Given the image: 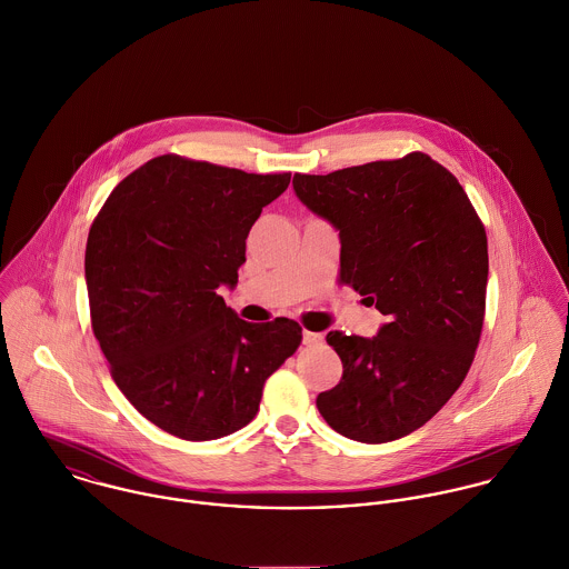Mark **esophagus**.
<instances>
[{
    "mask_svg": "<svg viewBox=\"0 0 569 569\" xmlns=\"http://www.w3.org/2000/svg\"><path fill=\"white\" fill-rule=\"evenodd\" d=\"M323 337L319 332H303V345H321Z\"/></svg>",
    "mask_w": 569,
    "mask_h": 569,
    "instance_id": "esophagus-1",
    "label": "esophagus"
}]
</instances>
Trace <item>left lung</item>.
<instances>
[{
	"label": "left lung",
	"mask_w": 569,
	"mask_h": 569,
	"mask_svg": "<svg viewBox=\"0 0 569 569\" xmlns=\"http://www.w3.org/2000/svg\"><path fill=\"white\" fill-rule=\"evenodd\" d=\"M292 187L339 228V283L387 317L373 339L328 335L342 378L317 407L349 440L405 438L449 402L472 365L486 312L483 224L453 173L422 151L295 173Z\"/></svg>",
	"instance_id": "8db88e82"
}]
</instances>
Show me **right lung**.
Listing matches in <instances>:
<instances>
[{"mask_svg":"<svg viewBox=\"0 0 569 569\" xmlns=\"http://www.w3.org/2000/svg\"><path fill=\"white\" fill-rule=\"evenodd\" d=\"M290 173H246L176 153L118 182L86 248L92 330L124 398L162 431L218 440L259 411L263 385L301 345L292 319L241 321L246 237Z\"/></svg>","mask_w":569,"mask_h":569,"instance_id":"right-lung-1","label":"right lung"}]
</instances>
